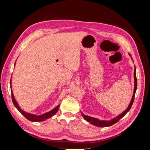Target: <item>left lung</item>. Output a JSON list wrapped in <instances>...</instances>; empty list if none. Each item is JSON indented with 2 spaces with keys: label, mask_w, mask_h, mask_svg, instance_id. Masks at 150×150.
<instances>
[{
  "label": "left lung",
  "mask_w": 150,
  "mask_h": 150,
  "mask_svg": "<svg viewBox=\"0 0 150 150\" xmlns=\"http://www.w3.org/2000/svg\"><path fill=\"white\" fill-rule=\"evenodd\" d=\"M134 92H133V95L132 99H131V102L129 104L128 108H127L123 112H122L121 115H120L119 116H117V117H115L114 119H112V120L109 121H100V120H99L96 118H94V117L84 115L83 112H81V115H82L84 118L88 122H89V123L96 126H99V127L110 126L112 125L115 124L116 122H117V121H119L120 120V119H121L122 117H123L126 114V113L129 111L131 106H132V105H133V103L136 91H137V76H136V67L134 68Z\"/></svg>",
  "instance_id": "1"
}]
</instances>
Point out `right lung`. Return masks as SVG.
<instances>
[{
  "label": "right lung",
  "mask_w": 150,
  "mask_h": 150,
  "mask_svg": "<svg viewBox=\"0 0 150 150\" xmlns=\"http://www.w3.org/2000/svg\"><path fill=\"white\" fill-rule=\"evenodd\" d=\"M10 83L11 84V80L10 81ZM11 94H12V100L13 104H14V106L16 107L17 110L19 111V112L21 113V114L24 116L25 118L29 120L30 121H43L44 120H46V119H48V118H49V117H52L54 115H55L56 113L57 112V111L59 110V105H58L57 106H56L55 108L53 109V110H51V111L47 112L46 113H44V114H43L42 115L36 116V115L30 114V113H28V112H24L22 110H21L19 106H18V104L17 103L16 99H14V97H13V96L12 89H11Z\"/></svg>",
  "instance_id": "1"
}]
</instances>
